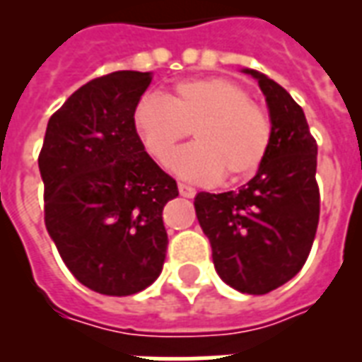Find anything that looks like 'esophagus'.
<instances>
[{"instance_id": "34e87169", "label": "esophagus", "mask_w": 362, "mask_h": 362, "mask_svg": "<svg viewBox=\"0 0 362 362\" xmlns=\"http://www.w3.org/2000/svg\"><path fill=\"white\" fill-rule=\"evenodd\" d=\"M178 192H180L182 197H187V199L195 197V187L187 186V184H178Z\"/></svg>"}]
</instances>
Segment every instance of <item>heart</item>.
Returning a JSON list of instances; mask_svg holds the SVG:
<instances>
[{"instance_id":"1","label":"heart","mask_w":362,"mask_h":362,"mask_svg":"<svg viewBox=\"0 0 362 362\" xmlns=\"http://www.w3.org/2000/svg\"><path fill=\"white\" fill-rule=\"evenodd\" d=\"M133 129L159 165L169 163L193 129L197 142L173 159L176 175L193 182L250 176L263 163L272 141L267 110L252 103L240 84L221 76L182 81L165 98H142L133 110Z\"/></svg>"}]
</instances>
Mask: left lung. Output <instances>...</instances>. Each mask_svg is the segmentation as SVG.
Segmentation results:
<instances>
[{"label":"left lung","mask_w":362,"mask_h":362,"mask_svg":"<svg viewBox=\"0 0 362 362\" xmlns=\"http://www.w3.org/2000/svg\"><path fill=\"white\" fill-rule=\"evenodd\" d=\"M272 122L267 158L238 192L195 197L216 272L227 286L264 295L289 281L308 259L320 221L317 144L303 109L284 88L255 69Z\"/></svg>","instance_id":"8db88e82"}]
</instances>
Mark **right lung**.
I'll return each mask as SVG.
<instances>
[{
    "instance_id": "1",
    "label": "right lung",
    "mask_w": 362,
    "mask_h": 362,
    "mask_svg": "<svg viewBox=\"0 0 362 362\" xmlns=\"http://www.w3.org/2000/svg\"><path fill=\"white\" fill-rule=\"evenodd\" d=\"M152 73L116 71L78 88L48 120L39 153L45 226L82 286L110 297L152 286L167 253L163 206L178 197L142 148L133 110Z\"/></svg>"
}]
</instances>
